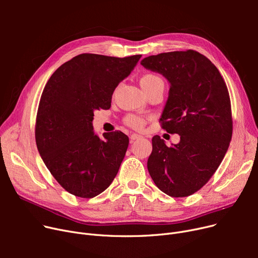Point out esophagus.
<instances>
[{
	"label": "esophagus",
	"mask_w": 258,
	"mask_h": 258,
	"mask_svg": "<svg viewBox=\"0 0 258 258\" xmlns=\"http://www.w3.org/2000/svg\"><path fill=\"white\" fill-rule=\"evenodd\" d=\"M140 138H142L141 135H138V134H131V135H130V140H131L132 142L135 141V140H138V139H140Z\"/></svg>",
	"instance_id": "esophagus-1"
}]
</instances>
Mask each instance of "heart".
<instances>
[{"label": "heart", "mask_w": 258, "mask_h": 258, "mask_svg": "<svg viewBox=\"0 0 258 258\" xmlns=\"http://www.w3.org/2000/svg\"><path fill=\"white\" fill-rule=\"evenodd\" d=\"M160 83H163V80H162V78L159 75L154 74V73L144 74L140 78V85L145 93H147L154 86H156L157 84H160ZM145 122H146V120L144 117L136 115V114H128L124 117V123L135 130L142 128L145 124Z\"/></svg>", "instance_id": "1"}]
</instances>
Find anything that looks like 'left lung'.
Returning a JSON list of instances; mask_svg holds the SVG:
<instances>
[{
    "label": "left lung",
    "mask_w": 258,
    "mask_h": 258,
    "mask_svg": "<svg viewBox=\"0 0 258 258\" xmlns=\"http://www.w3.org/2000/svg\"><path fill=\"white\" fill-rule=\"evenodd\" d=\"M141 64L170 83L169 96L160 119L180 142L168 147L153 138L147 169L161 191L172 198L191 196L214 174L232 138L229 92L220 71L195 50L160 53Z\"/></svg>",
    "instance_id": "left-lung-1"
}]
</instances>
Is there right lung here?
<instances>
[{
  "instance_id": "add662e5",
  "label": "right lung",
  "mask_w": 258,
  "mask_h": 258,
  "mask_svg": "<svg viewBox=\"0 0 258 258\" xmlns=\"http://www.w3.org/2000/svg\"><path fill=\"white\" fill-rule=\"evenodd\" d=\"M141 55L113 57L84 53L61 64L46 84L35 121V142L59 185L91 199L111 185L123 160L128 137L120 131L94 134V111L111 107L116 87Z\"/></svg>"
}]
</instances>
